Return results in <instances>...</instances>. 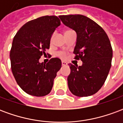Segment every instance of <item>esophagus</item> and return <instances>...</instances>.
<instances>
[{"instance_id":"obj_1","label":"esophagus","mask_w":123,"mask_h":123,"mask_svg":"<svg viewBox=\"0 0 123 123\" xmlns=\"http://www.w3.org/2000/svg\"><path fill=\"white\" fill-rule=\"evenodd\" d=\"M62 66H66V65H67V62L64 61H62Z\"/></svg>"}]
</instances>
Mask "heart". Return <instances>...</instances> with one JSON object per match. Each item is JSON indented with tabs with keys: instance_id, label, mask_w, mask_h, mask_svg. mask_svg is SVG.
<instances>
[{
	"instance_id": "obj_1",
	"label": "heart",
	"mask_w": 123,
	"mask_h": 123,
	"mask_svg": "<svg viewBox=\"0 0 123 123\" xmlns=\"http://www.w3.org/2000/svg\"><path fill=\"white\" fill-rule=\"evenodd\" d=\"M70 31H73L71 30H66L65 33L70 32ZM55 33H54L52 35V36H51V41L53 40V39L54 36H55ZM57 56H59V57H61V58H64V57H65V54H64L63 52H59V53H57Z\"/></svg>"
}]
</instances>
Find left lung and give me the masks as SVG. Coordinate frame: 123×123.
Returning a JSON list of instances; mask_svg holds the SVG:
<instances>
[{"label": "left lung", "instance_id": "8db88e82", "mask_svg": "<svg viewBox=\"0 0 123 123\" xmlns=\"http://www.w3.org/2000/svg\"><path fill=\"white\" fill-rule=\"evenodd\" d=\"M59 18L76 33L74 53L75 59L82 61L79 67L69 64L68 88L78 97L93 95L103 86L111 68L113 50L109 39L103 28L85 16L62 15Z\"/></svg>", "mask_w": 123, "mask_h": 123}]
</instances>
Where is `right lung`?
Here are the masks:
<instances>
[{
    "label": "right lung",
    "instance_id": "add662e5",
    "mask_svg": "<svg viewBox=\"0 0 123 123\" xmlns=\"http://www.w3.org/2000/svg\"><path fill=\"white\" fill-rule=\"evenodd\" d=\"M60 25L57 16H45L25 24L14 37L11 69L17 84L28 94L41 97L51 92L61 61L52 58L45 64L39 60L49 49L51 36Z\"/></svg>",
    "mask_w": 123,
    "mask_h": 123
}]
</instances>
